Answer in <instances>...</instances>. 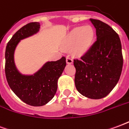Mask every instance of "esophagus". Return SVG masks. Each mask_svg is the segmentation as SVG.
<instances>
[{"label": "esophagus", "mask_w": 129, "mask_h": 129, "mask_svg": "<svg viewBox=\"0 0 129 129\" xmlns=\"http://www.w3.org/2000/svg\"><path fill=\"white\" fill-rule=\"evenodd\" d=\"M66 63H68V64H72L73 63V60L70 56H67V57H66Z\"/></svg>", "instance_id": "obj_1"}]
</instances>
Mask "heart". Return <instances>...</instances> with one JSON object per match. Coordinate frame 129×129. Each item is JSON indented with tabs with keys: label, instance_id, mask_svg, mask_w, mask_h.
<instances>
[{
	"label": "heart",
	"instance_id": "1",
	"mask_svg": "<svg viewBox=\"0 0 129 129\" xmlns=\"http://www.w3.org/2000/svg\"><path fill=\"white\" fill-rule=\"evenodd\" d=\"M95 38V31L90 25L79 26L73 28L65 39L63 47L70 48L74 46L73 52L75 54L81 55L91 47Z\"/></svg>",
	"mask_w": 129,
	"mask_h": 129
}]
</instances>
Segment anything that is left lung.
Listing matches in <instances>:
<instances>
[{"instance_id":"obj_1","label":"left lung","mask_w":129,"mask_h":129,"mask_svg":"<svg viewBox=\"0 0 129 129\" xmlns=\"http://www.w3.org/2000/svg\"><path fill=\"white\" fill-rule=\"evenodd\" d=\"M96 29L97 41L81 59H74L77 90L85 97H105L116 86L123 66L118 34L105 23L90 19Z\"/></svg>"}]
</instances>
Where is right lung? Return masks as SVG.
I'll return each instance as SVG.
<instances>
[{"instance_id": "1", "label": "right lung", "mask_w": 129, "mask_h": 129, "mask_svg": "<svg viewBox=\"0 0 129 129\" xmlns=\"http://www.w3.org/2000/svg\"><path fill=\"white\" fill-rule=\"evenodd\" d=\"M40 23L27 24L13 35L5 50V75L10 88L27 104L41 106L50 101L56 94L57 81L66 66V57L56 61H48L34 75L19 73L14 63V52L21 40L39 31Z\"/></svg>"}]
</instances>
